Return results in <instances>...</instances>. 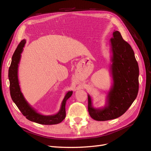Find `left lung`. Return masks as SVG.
Instances as JSON below:
<instances>
[{
    "label": "left lung",
    "instance_id": "8db88e82",
    "mask_svg": "<svg viewBox=\"0 0 151 151\" xmlns=\"http://www.w3.org/2000/svg\"><path fill=\"white\" fill-rule=\"evenodd\" d=\"M110 42L113 86L108 93V105L101 109H94L88 95L89 113L97 121L113 120L122 116L133 103L139 91V69L134 50L118 31H114Z\"/></svg>",
    "mask_w": 151,
    "mask_h": 151
}]
</instances>
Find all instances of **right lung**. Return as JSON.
<instances>
[{
  "instance_id": "add662e5",
  "label": "right lung",
  "mask_w": 151,
  "mask_h": 151,
  "mask_svg": "<svg viewBox=\"0 0 151 151\" xmlns=\"http://www.w3.org/2000/svg\"><path fill=\"white\" fill-rule=\"evenodd\" d=\"M26 41L22 40L18 45L12 57V62L9 68V79L10 83V94L12 101L16 104L27 119L42 125H55L62 122L66 116L65 103L66 101L69 98L72 94V91H68L62 103L60 110L55 115L44 116L36 113L34 109L32 108L29 104L26 102L22 96L19 86V82L17 78V68L20 60L21 53L22 51Z\"/></svg>"
}]
</instances>
